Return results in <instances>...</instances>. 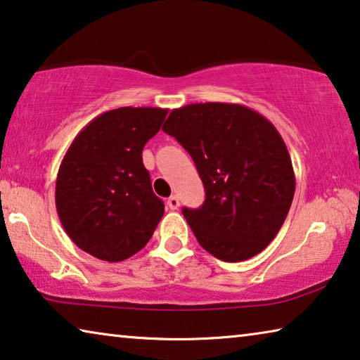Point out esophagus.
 Here are the masks:
<instances>
[{"instance_id":"esophagus-1","label":"esophagus","mask_w":360,"mask_h":360,"mask_svg":"<svg viewBox=\"0 0 360 360\" xmlns=\"http://www.w3.org/2000/svg\"><path fill=\"white\" fill-rule=\"evenodd\" d=\"M167 205L169 207V210H178L179 208V198L176 195H171L167 200Z\"/></svg>"}]
</instances>
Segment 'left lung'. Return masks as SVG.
Listing matches in <instances>:
<instances>
[{"instance_id": "8db88e82", "label": "left lung", "mask_w": 360, "mask_h": 360, "mask_svg": "<svg viewBox=\"0 0 360 360\" xmlns=\"http://www.w3.org/2000/svg\"><path fill=\"white\" fill-rule=\"evenodd\" d=\"M165 133L191 153L205 186L200 208H182L198 243L214 258H253L281 231L295 195L287 146L261 113L205 102L171 110Z\"/></svg>"}]
</instances>
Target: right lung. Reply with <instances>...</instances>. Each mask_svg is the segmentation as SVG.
Wrapping results in <instances>:
<instances>
[{
  "instance_id": "1",
  "label": "right lung",
  "mask_w": 360,
  "mask_h": 360,
  "mask_svg": "<svg viewBox=\"0 0 360 360\" xmlns=\"http://www.w3.org/2000/svg\"><path fill=\"white\" fill-rule=\"evenodd\" d=\"M167 108L120 107L88 123L68 147L56 181V208L67 236L94 258L118 262L150 240L165 213L142 149Z\"/></svg>"
}]
</instances>
